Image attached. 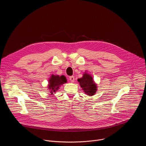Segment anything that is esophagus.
I'll return each instance as SVG.
<instances>
[{"instance_id":"34e87169","label":"esophagus","mask_w":146,"mask_h":146,"mask_svg":"<svg viewBox=\"0 0 146 146\" xmlns=\"http://www.w3.org/2000/svg\"><path fill=\"white\" fill-rule=\"evenodd\" d=\"M69 80L72 81V82H74V76H70L69 77Z\"/></svg>"}]
</instances>
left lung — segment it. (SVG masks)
I'll list each match as a JSON object with an SVG mask.
<instances>
[{"instance_id": "8db88e82", "label": "left lung", "mask_w": 146, "mask_h": 146, "mask_svg": "<svg viewBox=\"0 0 146 146\" xmlns=\"http://www.w3.org/2000/svg\"><path fill=\"white\" fill-rule=\"evenodd\" d=\"M81 87L85 93L90 96L94 95L96 91V86L94 83L92 77L88 74H84L82 77L78 79Z\"/></svg>"}]
</instances>
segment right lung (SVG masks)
I'll list each match as a JSON object with an SVG mask.
<instances>
[{
	"mask_svg": "<svg viewBox=\"0 0 146 146\" xmlns=\"http://www.w3.org/2000/svg\"><path fill=\"white\" fill-rule=\"evenodd\" d=\"M67 82V80L64 76H54L52 75L49 81L48 88L51 90V94H52L53 92H55L59 86Z\"/></svg>",
	"mask_w": 146,
	"mask_h": 146,
	"instance_id": "1",
	"label": "right lung"
}]
</instances>
